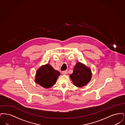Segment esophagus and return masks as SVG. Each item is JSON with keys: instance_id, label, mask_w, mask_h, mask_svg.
Instances as JSON below:
<instances>
[{"instance_id": "1", "label": "esophagus", "mask_w": 125, "mask_h": 125, "mask_svg": "<svg viewBox=\"0 0 125 125\" xmlns=\"http://www.w3.org/2000/svg\"><path fill=\"white\" fill-rule=\"evenodd\" d=\"M62 74H66L67 73V70H66L62 72Z\"/></svg>"}]
</instances>
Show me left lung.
I'll use <instances>...</instances> for the list:
<instances>
[{"instance_id":"obj_1","label":"left lung","mask_w":125,"mask_h":125,"mask_svg":"<svg viewBox=\"0 0 125 125\" xmlns=\"http://www.w3.org/2000/svg\"><path fill=\"white\" fill-rule=\"evenodd\" d=\"M70 77L74 85L78 88H82L86 85L91 79V69L82 63L77 62Z\"/></svg>"}]
</instances>
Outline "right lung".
Segmentation results:
<instances>
[{
  "label": "right lung",
  "mask_w": 125,
  "mask_h": 125,
  "mask_svg": "<svg viewBox=\"0 0 125 125\" xmlns=\"http://www.w3.org/2000/svg\"><path fill=\"white\" fill-rule=\"evenodd\" d=\"M60 75L59 72L55 70L52 65L48 63L42 65L37 69L35 81L42 87L49 89L56 84Z\"/></svg>",
  "instance_id": "1"
}]
</instances>
